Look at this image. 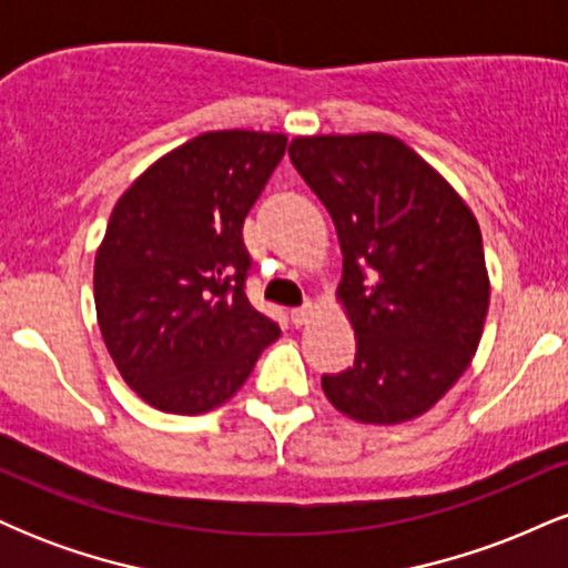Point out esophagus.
Segmentation results:
<instances>
[{
  "mask_svg": "<svg viewBox=\"0 0 568 568\" xmlns=\"http://www.w3.org/2000/svg\"><path fill=\"white\" fill-rule=\"evenodd\" d=\"M312 312H315V306H312V304L296 306V310H291V323L296 325V328H298V325H306V323H310Z\"/></svg>",
  "mask_w": 568,
  "mask_h": 568,
  "instance_id": "1",
  "label": "esophagus"
}]
</instances>
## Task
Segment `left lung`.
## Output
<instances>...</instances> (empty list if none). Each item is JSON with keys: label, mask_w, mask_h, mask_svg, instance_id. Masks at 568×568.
<instances>
[{"label": "left lung", "mask_w": 568, "mask_h": 568, "mask_svg": "<svg viewBox=\"0 0 568 568\" xmlns=\"http://www.w3.org/2000/svg\"><path fill=\"white\" fill-rule=\"evenodd\" d=\"M291 162L336 224L355 363L323 393L366 425L425 414L470 366L488 310L478 221L414 149L384 133L315 135Z\"/></svg>", "instance_id": "left-lung-1"}]
</instances>
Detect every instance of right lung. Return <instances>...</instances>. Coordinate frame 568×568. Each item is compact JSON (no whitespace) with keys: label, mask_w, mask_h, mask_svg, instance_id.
I'll return each instance as SVG.
<instances>
[{"label":"right lung","mask_w":568,"mask_h":568,"mask_svg":"<svg viewBox=\"0 0 568 568\" xmlns=\"http://www.w3.org/2000/svg\"><path fill=\"white\" fill-rule=\"evenodd\" d=\"M280 133H202L122 194L95 253V312L122 379L149 406L202 414L243 387L280 336L245 285L247 211L285 154Z\"/></svg>","instance_id":"right-lung-1"}]
</instances>
